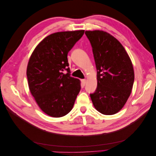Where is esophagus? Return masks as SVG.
<instances>
[{
	"mask_svg": "<svg viewBox=\"0 0 156 156\" xmlns=\"http://www.w3.org/2000/svg\"><path fill=\"white\" fill-rule=\"evenodd\" d=\"M86 83H87V80H86V79H82V80H81V84H83V86L85 85Z\"/></svg>",
	"mask_w": 156,
	"mask_h": 156,
	"instance_id": "34e87169",
	"label": "esophagus"
}]
</instances>
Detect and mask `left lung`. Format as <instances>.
<instances>
[{
  "instance_id": "1",
  "label": "left lung",
  "mask_w": 156,
  "mask_h": 156,
  "mask_svg": "<svg viewBox=\"0 0 156 156\" xmlns=\"http://www.w3.org/2000/svg\"><path fill=\"white\" fill-rule=\"evenodd\" d=\"M97 69L98 86L90 94L96 109L112 115L122 109L129 97L134 83V71L122 45L102 30L86 31Z\"/></svg>"
}]
</instances>
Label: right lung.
I'll use <instances>...</instances> for the list:
<instances>
[{
  "mask_svg": "<svg viewBox=\"0 0 156 156\" xmlns=\"http://www.w3.org/2000/svg\"><path fill=\"white\" fill-rule=\"evenodd\" d=\"M84 32H60L47 36L36 46L28 63L30 91L41 109L52 117L69 113L81 90L79 80L71 77L67 56Z\"/></svg>",
  "mask_w": 156,
  "mask_h": 156,
  "instance_id": "1",
  "label": "right lung"
}]
</instances>
